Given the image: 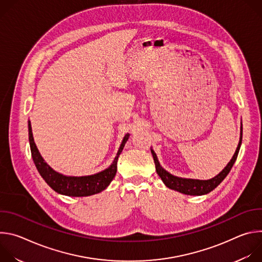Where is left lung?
I'll list each match as a JSON object with an SVG mask.
<instances>
[{"label":"left lung","instance_id":"8db88e82","mask_svg":"<svg viewBox=\"0 0 262 262\" xmlns=\"http://www.w3.org/2000/svg\"><path fill=\"white\" fill-rule=\"evenodd\" d=\"M242 139H243V123L241 126V137H239V142L238 145L236 147V150L232 157V159L230 160V162L227 164V166L224 168L216 176L207 179V180H200V179H192V178H182V177H178L175 175H172L171 173H169L167 170H165L159 160L158 157L156 155V152L154 151V149L150 148L154 160H155V164H156V170L157 173L159 174V176L161 177V179L163 180V182L165 183V185L167 188L177 191L181 194L184 195H190V196H202V195H206L208 193H210L212 190H214L216 186L225 179V177L228 175V173L230 172L232 166L234 165L239 148L242 145Z\"/></svg>","mask_w":262,"mask_h":262}]
</instances>
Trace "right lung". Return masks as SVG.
<instances>
[{"label": "right lung", "instance_id": "obj_1", "mask_svg": "<svg viewBox=\"0 0 262 262\" xmlns=\"http://www.w3.org/2000/svg\"><path fill=\"white\" fill-rule=\"evenodd\" d=\"M28 128H29V142H30L31 154L37 170H38L41 177L46 180V182L55 192L64 196H69V197H86V196L98 194L103 190H105L116 175L118 158L123 150V147L126 141L129 138V134H126L123 137V140L119 146L117 155L113 163H112L106 169L92 175L68 176L55 171L43 160V158L41 157L38 150V148H37L34 142L30 120L28 121Z\"/></svg>", "mask_w": 262, "mask_h": 262}]
</instances>
